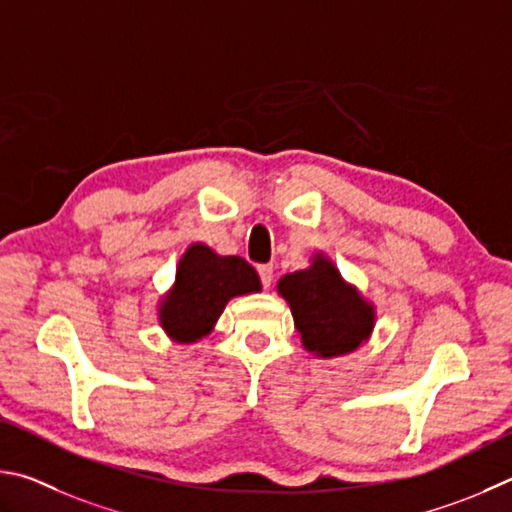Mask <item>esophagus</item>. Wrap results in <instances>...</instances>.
<instances>
[{"instance_id":"obj_1","label":"esophagus","mask_w":512,"mask_h":512,"mask_svg":"<svg viewBox=\"0 0 512 512\" xmlns=\"http://www.w3.org/2000/svg\"><path fill=\"white\" fill-rule=\"evenodd\" d=\"M256 272H258V279H261V283H263V288H270L272 276H274V267L272 265H258Z\"/></svg>"}]
</instances>
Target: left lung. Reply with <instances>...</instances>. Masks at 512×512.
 Wrapping results in <instances>:
<instances>
[{
    "mask_svg": "<svg viewBox=\"0 0 512 512\" xmlns=\"http://www.w3.org/2000/svg\"><path fill=\"white\" fill-rule=\"evenodd\" d=\"M279 292L290 303L303 346L319 357L351 353L371 333L373 308L326 258L317 256L308 270L285 274Z\"/></svg>",
    "mask_w": 512,
    "mask_h": 512,
    "instance_id": "1",
    "label": "left lung"
}]
</instances>
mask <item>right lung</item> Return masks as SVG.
I'll return each mask as SVG.
<instances>
[{"label": "right lung", "instance_id": "1", "mask_svg": "<svg viewBox=\"0 0 512 512\" xmlns=\"http://www.w3.org/2000/svg\"><path fill=\"white\" fill-rule=\"evenodd\" d=\"M256 290H261V281L247 261L193 245L179 261L173 292L161 303V326L177 342H197L213 328L231 297Z\"/></svg>", "mask_w": 512, "mask_h": 512}]
</instances>
